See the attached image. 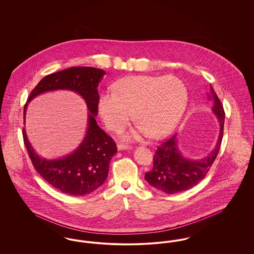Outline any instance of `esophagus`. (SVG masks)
Segmentation results:
<instances>
[{
    "label": "esophagus",
    "instance_id": "obj_1",
    "mask_svg": "<svg viewBox=\"0 0 254 254\" xmlns=\"http://www.w3.org/2000/svg\"><path fill=\"white\" fill-rule=\"evenodd\" d=\"M118 150H126V149H131L132 146L131 145H125V144H119L117 145Z\"/></svg>",
    "mask_w": 254,
    "mask_h": 254
}]
</instances>
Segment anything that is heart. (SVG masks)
<instances>
[{
  "label": "heart",
  "instance_id": "b5f03b06",
  "mask_svg": "<svg viewBox=\"0 0 254 254\" xmlns=\"http://www.w3.org/2000/svg\"><path fill=\"white\" fill-rule=\"evenodd\" d=\"M188 104V90L175 76L136 75L123 78L99 96L98 109L106 126L120 131L130 121L136 127L126 138H140L147 133L160 138L180 121Z\"/></svg>",
  "mask_w": 254,
  "mask_h": 254
}]
</instances>
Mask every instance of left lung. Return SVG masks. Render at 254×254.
<instances>
[{
  "label": "left lung",
  "mask_w": 254,
  "mask_h": 254,
  "mask_svg": "<svg viewBox=\"0 0 254 254\" xmlns=\"http://www.w3.org/2000/svg\"><path fill=\"white\" fill-rule=\"evenodd\" d=\"M210 90L211 95L208 97L213 100L212 111L217 116L220 126L216 146L206 157L191 160L182 155L177 147L176 135L162 143L154 153L153 168L145 173V179L150 186L165 193H178L193 188L205 178L217 157L223 139L225 111L211 85Z\"/></svg>",
  "instance_id": "8db88e82"
}]
</instances>
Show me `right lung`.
<instances>
[{
  "label": "right lung",
  "mask_w": 254,
  "mask_h": 254,
  "mask_svg": "<svg viewBox=\"0 0 254 254\" xmlns=\"http://www.w3.org/2000/svg\"><path fill=\"white\" fill-rule=\"evenodd\" d=\"M106 72L90 66H74L43 78L27 99L44 92L66 89L77 92L85 99L88 113V125L85 139L71 154L56 160L40 157L28 142L24 128L23 138L28 156L37 172L53 188L63 193L83 196L94 191L106 181L109 163L117 152L111 137L97 125L98 85ZM27 104L24 105V119Z\"/></svg>",
  "instance_id": "1"
}]
</instances>
